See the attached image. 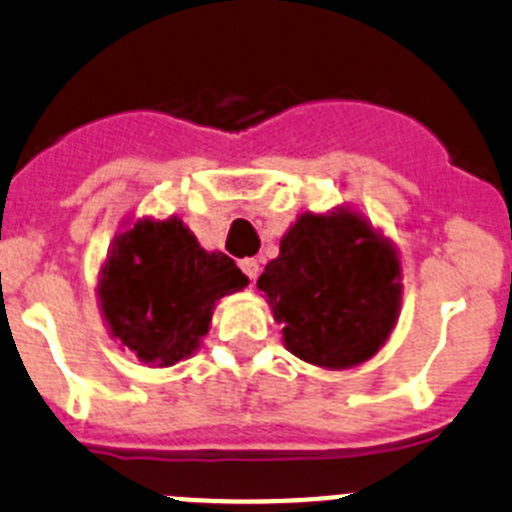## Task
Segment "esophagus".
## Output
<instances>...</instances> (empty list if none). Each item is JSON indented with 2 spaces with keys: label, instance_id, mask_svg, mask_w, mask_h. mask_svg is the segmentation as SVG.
I'll use <instances>...</instances> for the list:
<instances>
[{
  "label": "esophagus",
  "instance_id": "34e87169",
  "mask_svg": "<svg viewBox=\"0 0 512 512\" xmlns=\"http://www.w3.org/2000/svg\"><path fill=\"white\" fill-rule=\"evenodd\" d=\"M240 270L245 272L247 280L255 282V280H257V275H260V262H257L255 257H245V260L240 262Z\"/></svg>",
  "mask_w": 512,
  "mask_h": 512
}]
</instances>
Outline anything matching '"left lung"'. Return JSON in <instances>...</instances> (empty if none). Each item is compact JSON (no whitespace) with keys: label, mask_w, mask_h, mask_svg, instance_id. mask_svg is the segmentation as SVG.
<instances>
[{"label":"left lung","mask_w":512,"mask_h":512,"mask_svg":"<svg viewBox=\"0 0 512 512\" xmlns=\"http://www.w3.org/2000/svg\"><path fill=\"white\" fill-rule=\"evenodd\" d=\"M257 289L285 324L289 352L324 369H352L396 327L401 262L394 245L349 208L302 213Z\"/></svg>","instance_id":"8db88e82"}]
</instances>
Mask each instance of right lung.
<instances>
[{
    "label": "right lung",
    "mask_w": 512,
    "mask_h": 512,
    "mask_svg": "<svg viewBox=\"0 0 512 512\" xmlns=\"http://www.w3.org/2000/svg\"><path fill=\"white\" fill-rule=\"evenodd\" d=\"M247 282L225 252L203 250L183 220L143 218L113 237L98 299L111 337L163 369L200 347L215 302Z\"/></svg>",
    "instance_id": "obj_1"
}]
</instances>
